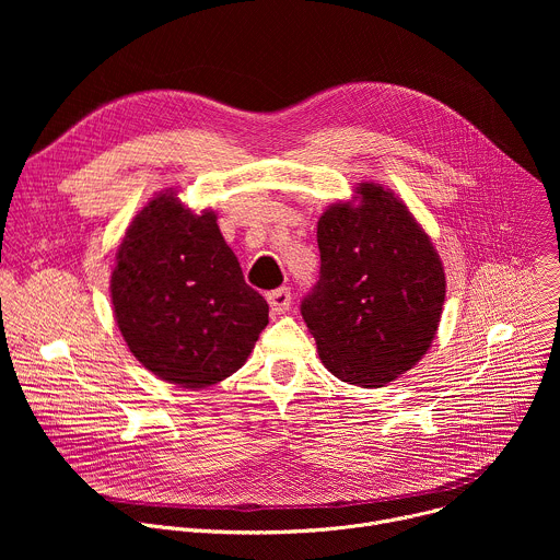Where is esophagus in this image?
Masks as SVG:
<instances>
[{
  "mask_svg": "<svg viewBox=\"0 0 560 560\" xmlns=\"http://www.w3.org/2000/svg\"><path fill=\"white\" fill-rule=\"evenodd\" d=\"M268 303L275 314H283L285 310H290V305H292L290 288H277V290L268 292Z\"/></svg>",
  "mask_w": 560,
  "mask_h": 560,
  "instance_id": "34e87169",
  "label": "esophagus"
}]
</instances>
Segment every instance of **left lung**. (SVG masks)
<instances>
[{"instance_id":"left-lung-1","label":"left lung","mask_w":560,"mask_h":560,"mask_svg":"<svg viewBox=\"0 0 560 560\" xmlns=\"http://www.w3.org/2000/svg\"><path fill=\"white\" fill-rule=\"evenodd\" d=\"M316 228L322 270L301 301L318 357L341 381L383 387L428 352L445 301L443 264L410 210L378 184Z\"/></svg>"}]
</instances>
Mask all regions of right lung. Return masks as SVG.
Segmentation results:
<instances>
[{
	"instance_id": "add662e5",
	"label": "right lung",
	"mask_w": 560,
	"mask_h": 560,
	"mask_svg": "<svg viewBox=\"0 0 560 560\" xmlns=\"http://www.w3.org/2000/svg\"><path fill=\"white\" fill-rule=\"evenodd\" d=\"M110 294L137 361L182 387L234 374L268 326V303L246 283L214 212L192 214L173 192L132 219Z\"/></svg>"
}]
</instances>
